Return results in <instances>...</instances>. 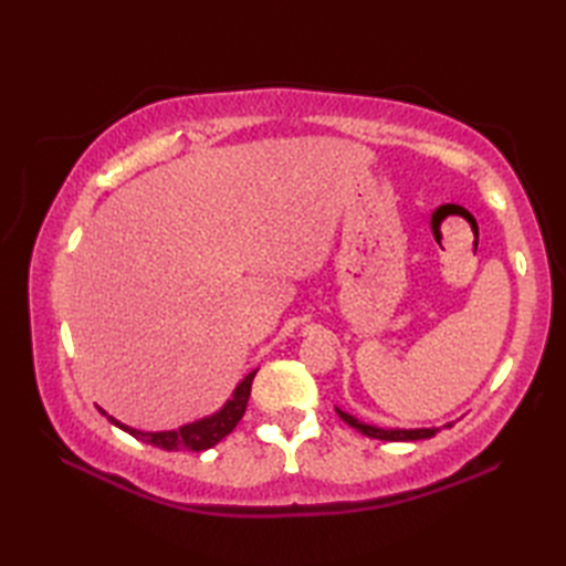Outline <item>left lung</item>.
I'll list each match as a JSON object with an SVG mask.
<instances>
[{
  "instance_id": "left-lung-1",
  "label": "left lung",
  "mask_w": 566,
  "mask_h": 566,
  "mask_svg": "<svg viewBox=\"0 0 566 566\" xmlns=\"http://www.w3.org/2000/svg\"><path fill=\"white\" fill-rule=\"evenodd\" d=\"M335 413H338L347 426L355 428L363 432L367 438H375V440H389V442H408V440H426L438 436L440 428H379V426H369L363 423V420H357L355 416L340 411V408H335ZM454 423H444L442 428H452Z\"/></svg>"
}]
</instances>
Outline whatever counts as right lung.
<instances>
[{
  "instance_id": "right-lung-1",
  "label": "right lung",
  "mask_w": 566,
  "mask_h": 566,
  "mask_svg": "<svg viewBox=\"0 0 566 566\" xmlns=\"http://www.w3.org/2000/svg\"><path fill=\"white\" fill-rule=\"evenodd\" d=\"M258 369L248 371V375L238 381V387L233 389L231 399H228L219 411H213L211 416H203L195 423H187V426H179L175 430H138V428H130L122 420H116L114 416H109L99 408V413L106 416L109 423H114L116 428L126 430L128 436H134L143 442L155 444V448H163V450H189V452H203L213 448V444H219L228 432H231L238 420L243 418L245 413V406H248V396H250V387H252V379H255Z\"/></svg>"
}]
</instances>
